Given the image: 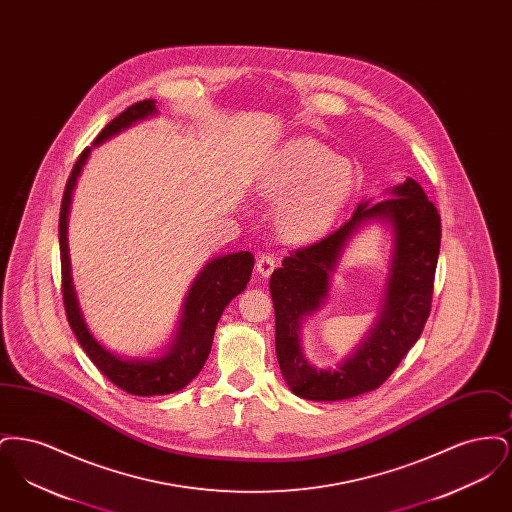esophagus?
<instances>
[{
    "label": "esophagus",
    "instance_id": "esophagus-1",
    "mask_svg": "<svg viewBox=\"0 0 512 512\" xmlns=\"http://www.w3.org/2000/svg\"><path fill=\"white\" fill-rule=\"evenodd\" d=\"M274 267H276V259H274L272 255H261V257L257 259V272H259V276H263V278H268V276L272 274Z\"/></svg>",
    "mask_w": 512,
    "mask_h": 512
}]
</instances>
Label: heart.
<instances>
[{"instance_id":"b5f03b06","label":"heart","mask_w":512,"mask_h":512,"mask_svg":"<svg viewBox=\"0 0 512 512\" xmlns=\"http://www.w3.org/2000/svg\"><path fill=\"white\" fill-rule=\"evenodd\" d=\"M359 186L355 165L330 147L299 138L270 159L257 190L278 203L274 224L292 244H305L330 232Z\"/></svg>"}]
</instances>
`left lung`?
<instances>
[{
    "label": "left lung",
    "mask_w": 512,
    "mask_h": 512,
    "mask_svg": "<svg viewBox=\"0 0 512 512\" xmlns=\"http://www.w3.org/2000/svg\"><path fill=\"white\" fill-rule=\"evenodd\" d=\"M384 194L382 201L359 203L343 226L290 253L270 276L278 365L288 388L301 399L341 401L380 388L424 330L441 242L438 209L413 178ZM374 221L392 234L391 268L379 315L349 358L336 369H317L302 353V322L325 304L350 238Z\"/></svg>",
    "instance_id": "left-lung-1"
}]
</instances>
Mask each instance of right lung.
<instances>
[{
	"label": "right lung",
	"instance_id": "right-lung-1",
	"mask_svg": "<svg viewBox=\"0 0 512 512\" xmlns=\"http://www.w3.org/2000/svg\"><path fill=\"white\" fill-rule=\"evenodd\" d=\"M157 113L159 111L153 99L134 103L99 132L92 147L105 144L107 140L115 138L117 134H121L138 122L157 117ZM92 147H86L78 157L61 201L59 249H61L63 301H65L67 320L84 353L90 357L94 365L98 366L99 372L107 376L117 388L140 397L167 395V393L184 390L201 372L211 353L213 336H215L222 311L236 295L244 292L251 278L255 257L249 251L228 253V255L213 257L205 267L199 270V274L195 276L190 290L184 297L174 338L161 355L124 357L107 349L90 332L84 315L80 311V303H78L73 276H71V255H69V240H67L74 186L82 172V167L86 165L92 153Z\"/></svg>",
	"mask_w": 512,
	"mask_h": 512
}]
</instances>
